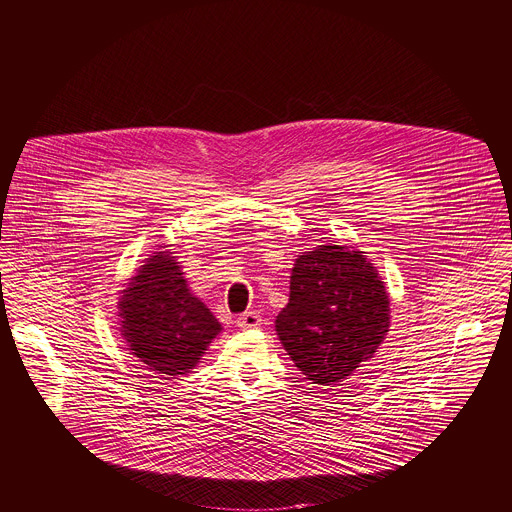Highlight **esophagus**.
I'll return each instance as SVG.
<instances>
[{
	"label": "esophagus",
	"mask_w": 512,
	"mask_h": 512,
	"mask_svg": "<svg viewBox=\"0 0 512 512\" xmlns=\"http://www.w3.org/2000/svg\"><path fill=\"white\" fill-rule=\"evenodd\" d=\"M237 325H239L241 329H255V327L261 325V315L255 313V311H247V313H243V315L237 317Z\"/></svg>",
	"instance_id": "esophagus-1"
}]
</instances>
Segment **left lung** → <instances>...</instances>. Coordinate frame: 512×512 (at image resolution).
<instances>
[{
  "instance_id": "obj_1",
  "label": "left lung",
  "mask_w": 512,
  "mask_h": 512,
  "mask_svg": "<svg viewBox=\"0 0 512 512\" xmlns=\"http://www.w3.org/2000/svg\"><path fill=\"white\" fill-rule=\"evenodd\" d=\"M390 319L376 265L360 249L325 243L297 255L275 331L305 380L333 386L374 358Z\"/></svg>"
}]
</instances>
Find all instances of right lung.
Masks as SVG:
<instances>
[{"label":"right lung","mask_w":512,"mask_h":512,"mask_svg":"<svg viewBox=\"0 0 512 512\" xmlns=\"http://www.w3.org/2000/svg\"><path fill=\"white\" fill-rule=\"evenodd\" d=\"M175 251H154L120 291L118 317L126 350L154 376L191 374L223 325L191 291Z\"/></svg>","instance_id":"add662e5"}]
</instances>
